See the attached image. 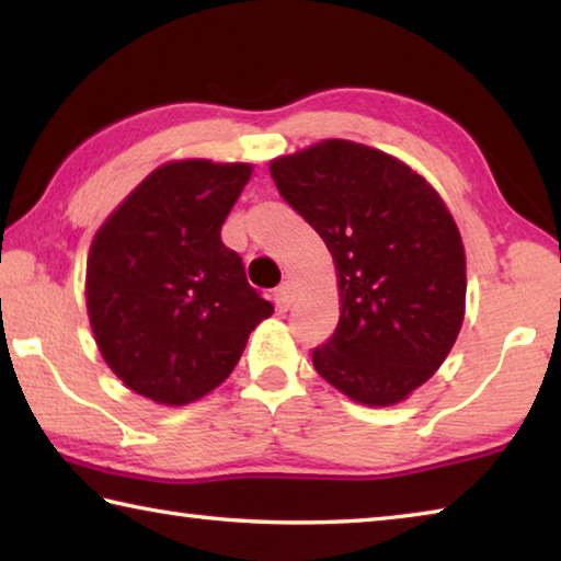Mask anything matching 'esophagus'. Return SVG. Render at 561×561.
Listing matches in <instances>:
<instances>
[{"instance_id":"obj_1","label":"esophagus","mask_w":561,"mask_h":561,"mask_svg":"<svg viewBox=\"0 0 561 561\" xmlns=\"http://www.w3.org/2000/svg\"><path fill=\"white\" fill-rule=\"evenodd\" d=\"M272 297H274V304H277L279 311H287L294 304V299H297V289H294L291 282H284L277 289H274Z\"/></svg>"}]
</instances>
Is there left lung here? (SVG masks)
<instances>
[{"instance_id":"1","label":"left lung","mask_w":561,"mask_h":561,"mask_svg":"<svg viewBox=\"0 0 561 561\" xmlns=\"http://www.w3.org/2000/svg\"><path fill=\"white\" fill-rule=\"evenodd\" d=\"M270 173L339 272V324L311 354L319 376L364 405L403 401L462 327L465 250L448 207L401 160L351 140L272 160Z\"/></svg>"}]
</instances>
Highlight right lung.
I'll use <instances>...</instances> for the list:
<instances>
[{
  "mask_svg": "<svg viewBox=\"0 0 561 561\" xmlns=\"http://www.w3.org/2000/svg\"><path fill=\"white\" fill-rule=\"evenodd\" d=\"M252 175L178 160L150 173L93 237L87 304L106 364L130 391L185 405L220 386L272 304L220 230Z\"/></svg>",
  "mask_w": 561,
  "mask_h": 561,
  "instance_id": "add662e5",
  "label": "right lung"
}]
</instances>
